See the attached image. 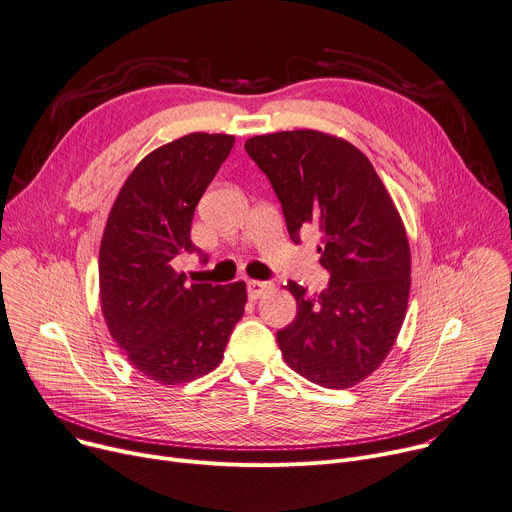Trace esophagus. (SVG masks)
<instances>
[{"instance_id":"34e87169","label":"esophagus","mask_w":512,"mask_h":512,"mask_svg":"<svg viewBox=\"0 0 512 512\" xmlns=\"http://www.w3.org/2000/svg\"><path fill=\"white\" fill-rule=\"evenodd\" d=\"M271 288H274V284H271V282H259V280H249L247 282V294L251 298H259L261 294H265Z\"/></svg>"}]
</instances>
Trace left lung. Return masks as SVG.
I'll return each mask as SVG.
<instances>
[{
    "mask_svg": "<svg viewBox=\"0 0 512 512\" xmlns=\"http://www.w3.org/2000/svg\"><path fill=\"white\" fill-rule=\"evenodd\" d=\"M247 154L274 187L290 238L315 228L321 294L288 282L296 319L278 331L286 364L315 385L348 389L391 352L410 298L412 255L399 212L370 160L350 142L296 129L255 135Z\"/></svg>",
    "mask_w": 512,
    "mask_h": 512,
    "instance_id": "left-lung-1",
    "label": "left lung"
}]
</instances>
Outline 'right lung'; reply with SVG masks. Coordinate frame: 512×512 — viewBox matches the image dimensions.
Returning <instances> with one entry per match:
<instances>
[{
  "label": "right lung",
  "instance_id": "right-lung-1",
  "mask_svg": "<svg viewBox=\"0 0 512 512\" xmlns=\"http://www.w3.org/2000/svg\"><path fill=\"white\" fill-rule=\"evenodd\" d=\"M232 146L226 133H189L150 152L123 183L102 234V315L131 366L160 385L212 372L245 313V282L189 286L173 267L175 257L197 253L193 212Z\"/></svg>",
  "mask_w": 512,
  "mask_h": 512
}]
</instances>
